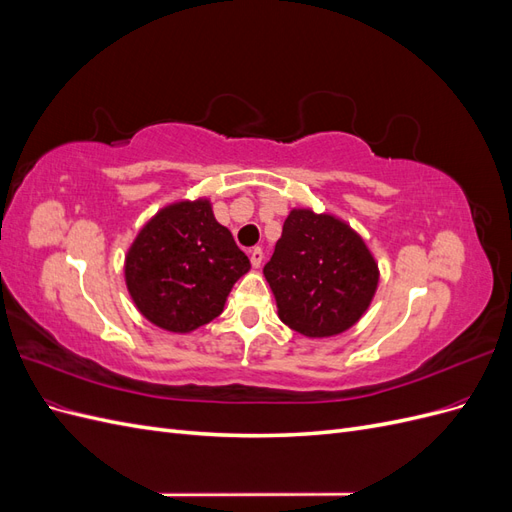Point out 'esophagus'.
I'll return each mask as SVG.
<instances>
[{"label": "esophagus", "instance_id": "obj_1", "mask_svg": "<svg viewBox=\"0 0 512 512\" xmlns=\"http://www.w3.org/2000/svg\"><path fill=\"white\" fill-rule=\"evenodd\" d=\"M250 260H252V267H256V269L262 265V260H265V252H262V247H252Z\"/></svg>", "mask_w": 512, "mask_h": 512}]
</instances>
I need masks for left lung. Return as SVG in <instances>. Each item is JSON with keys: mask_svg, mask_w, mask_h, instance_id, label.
<instances>
[{"mask_svg": "<svg viewBox=\"0 0 512 512\" xmlns=\"http://www.w3.org/2000/svg\"><path fill=\"white\" fill-rule=\"evenodd\" d=\"M277 314L305 337L348 331L378 288V265L365 241L333 215L292 209L262 269Z\"/></svg>", "mask_w": 512, "mask_h": 512, "instance_id": "left-lung-1", "label": "left lung"}]
</instances>
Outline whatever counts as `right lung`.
I'll return each mask as SVG.
<instances>
[{"label": "right lung", "mask_w": 512, "mask_h": 512, "mask_svg": "<svg viewBox=\"0 0 512 512\" xmlns=\"http://www.w3.org/2000/svg\"><path fill=\"white\" fill-rule=\"evenodd\" d=\"M250 271L209 200L162 209L138 232L126 256V284L141 314L173 333L218 318L230 288Z\"/></svg>", "instance_id": "obj_1"}]
</instances>
